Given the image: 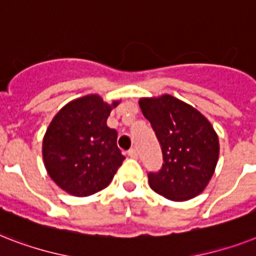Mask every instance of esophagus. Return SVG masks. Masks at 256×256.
Masks as SVG:
<instances>
[{"label":"esophagus","mask_w":256,"mask_h":256,"mask_svg":"<svg viewBox=\"0 0 256 256\" xmlns=\"http://www.w3.org/2000/svg\"><path fill=\"white\" fill-rule=\"evenodd\" d=\"M128 155L130 158H132V159H136V158H138V152H136V150H135V148H130V150H128Z\"/></svg>","instance_id":"1"}]
</instances>
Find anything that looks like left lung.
<instances>
[{
	"label": "left lung",
	"mask_w": 256,
	"mask_h": 256,
	"mask_svg": "<svg viewBox=\"0 0 256 256\" xmlns=\"http://www.w3.org/2000/svg\"><path fill=\"white\" fill-rule=\"evenodd\" d=\"M163 154L160 171L150 172L152 190L172 201L190 200L202 192L214 174L220 143L202 114L170 94L139 101Z\"/></svg>",
	"instance_id": "left-lung-1"
}]
</instances>
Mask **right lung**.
Listing matches in <instances>:
<instances>
[{"label": "right lung", "instance_id": "obj_1", "mask_svg": "<svg viewBox=\"0 0 256 256\" xmlns=\"http://www.w3.org/2000/svg\"><path fill=\"white\" fill-rule=\"evenodd\" d=\"M97 94L74 100L50 124L43 160L50 178L66 192L84 197L106 188L124 156L117 132L108 128L112 108Z\"/></svg>", "mask_w": 256, "mask_h": 256}]
</instances>
